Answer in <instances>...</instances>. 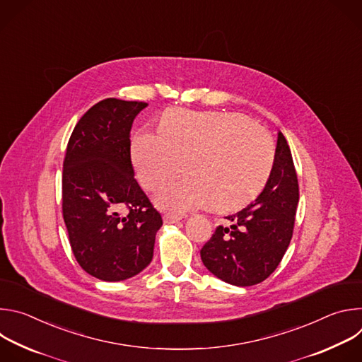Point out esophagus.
Returning <instances> with one entry per match:
<instances>
[{"label":"esophagus","instance_id":"1","mask_svg":"<svg viewBox=\"0 0 362 362\" xmlns=\"http://www.w3.org/2000/svg\"><path fill=\"white\" fill-rule=\"evenodd\" d=\"M163 222H165L166 225H172V223H177V222H180V218H179V216H175V215H169V214H166V215L163 216Z\"/></svg>","mask_w":362,"mask_h":362}]
</instances>
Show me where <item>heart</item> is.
Here are the masks:
<instances>
[{
  "instance_id": "b5f03b06",
  "label": "heart",
  "mask_w": 362,
  "mask_h": 362,
  "mask_svg": "<svg viewBox=\"0 0 362 362\" xmlns=\"http://www.w3.org/2000/svg\"><path fill=\"white\" fill-rule=\"evenodd\" d=\"M274 159L269 133L246 116L228 112L170 110L159 134L143 132L132 141V162L147 190L166 186L186 163L189 179L156 197L159 208L175 215L208 204L215 211L239 208L264 187Z\"/></svg>"
}]
</instances>
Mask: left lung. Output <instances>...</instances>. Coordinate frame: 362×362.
<instances>
[{
	"label": "left lung",
	"instance_id": "obj_1",
	"mask_svg": "<svg viewBox=\"0 0 362 362\" xmlns=\"http://www.w3.org/2000/svg\"><path fill=\"white\" fill-rule=\"evenodd\" d=\"M299 200L298 177L285 136L278 133L269 179L253 203L226 216L200 250L203 265L219 279L250 286L279 265L292 239Z\"/></svg>",
	"mask_w": 362,
	"mask_h": 362
}]
</instances>
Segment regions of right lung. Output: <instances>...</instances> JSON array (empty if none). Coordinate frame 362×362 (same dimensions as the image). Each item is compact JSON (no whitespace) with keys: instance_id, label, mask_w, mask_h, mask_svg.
<instances>
[{"instance_id":"obj_1","label":"right lung","mask_w":362,"mask_h":362,"mask_svg":"<svg viewBox=\"0 0 362 362\" xmlns=\"http://www.w3.org/2000/svg\"><path fill=\"white\" fill-rule=\"evenodd\" d=\"M146 106L101 100L78 120L67 144L63 218L78 265L101 281H124L141 272L151 262L163 225L134 179L130 159L132 124Z\"/></svg>"}]
</instances>
